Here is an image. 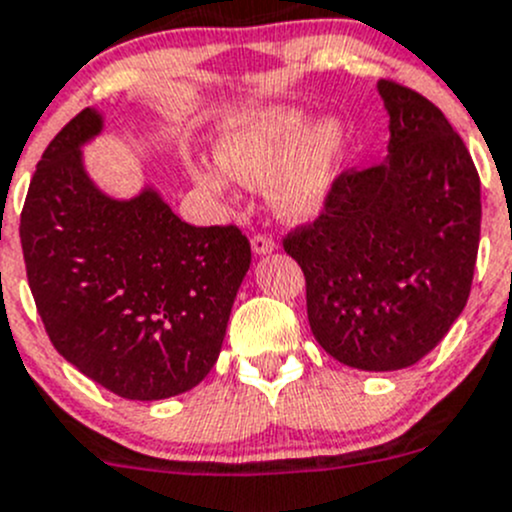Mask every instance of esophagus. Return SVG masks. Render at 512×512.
Returning <instances> with one entry per match:
<instances>
[{
  "mask_svg": "<svg viewBox=\"0 0 512 512\" xmlns=\"http://www.w3.org/2000/svg\"><path fill=\"white\" fill-rule=\"evenodd\" d=\"M251 249H254L256 256H268V254H273V251L278 249V244L271 239V236L256 234L254 239H251Z\"/></svg>",
  "mask_w": 512,
  "mask_h": 512,
  "instance_id": "34e87169",
  "label": "esophagus"
}]
</instances>
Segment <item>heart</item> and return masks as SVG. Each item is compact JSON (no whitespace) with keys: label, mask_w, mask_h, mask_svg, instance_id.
<instances>
[{"label":"heart","mask_w":512,"mask_h":512,"mask_svg":"<svg viewBox=\"0 0 512 512\" xmlns=\"http://www.w3.org/2000/svg\"><path fill=\"white\" fill-rule=\"evenodd\" d=\"M350 133L337 118L300 105L268 103L241 110L219 125V167H192L202 192L224 197L229 177L246 187H271L273 212L286 221L318 217L347 162Z\"/></svg>","instance_id":"1"}]
</instances>
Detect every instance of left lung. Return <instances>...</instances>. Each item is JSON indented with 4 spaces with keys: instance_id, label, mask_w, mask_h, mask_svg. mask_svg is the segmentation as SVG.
I'll return each instance as SVG.
<instances>
[{
    "instance_id": "1",
    "label": "left lung",
    "mask_w": 512,
    "mask_h": 512,
    "mask_svg": "<svg viewBox=\"0 0 512 512\" xmlns=\"http://www.w3.org/2000/svg\"><path fill=\"white\" fill-rule=\"evenodd\" d=\"M387 160L337 179L325 214L286 236L305 273L308 323L355 370L412 367L449 333L471 293L481 179L431 100L392 81Z\"/></svg>"
}]
</instances>
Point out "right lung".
Listing matches in <instances>:
<instances>
[{
    "label": "right lung",
    "instance_id": "obj_1",
    "mask_svg": "<svg viewBox=\"0 0 512 512\" xmlns=\"http://www.w3.org/2000/svg\"><path fill=\"white\" fill-rule=\"evenodd\" d=\"M103 128L86 108L41 155L19 226L26 276L66 362L118 397L155 402L214 367L251 246L236 226L182 221L150 182L133 197L100 189L83 147Z\"/></svg>",
    "mask_w": 512,
    "mask_h": 512
}]
</instances>
